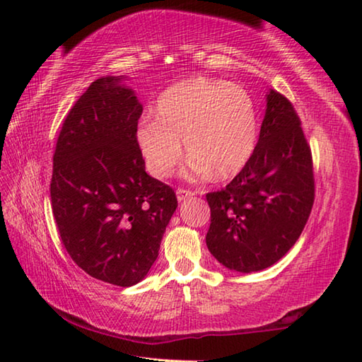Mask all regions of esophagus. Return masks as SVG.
<instances>
[{"label": "esophagus", "instance_id": "1", "mask_svg": "<svg viewBox=\"0 0 362 362\" xmlns=\"http://www.w3.org/2000/svg\"><path fill=\"white\" fill-rule=\"evenodd\" d=\"M175 194H177V199H179V203H182V201H185L188 198H193V196H194L193 192H189V189H183V188L177 189Z\"/></svg>", "mask_w": 362, "mask_h": 362}]
</instances>
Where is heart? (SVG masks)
<instances>
[{
  "mask_svg": "<svg viewBox=\"0 0 362 362\" xmlns=\"http://www.w3.org/2000/svg\"><path fill=\"white\" fill-rule=\"evenodd\" d=\"M259 122L254 100L241 86L223 79L189 78L158 97L155 119L142 118L136 144L150 173L164 179L183 155L182 139L194 175L240 173L252 158Z\"/></svg>",
  "mask_w": 362,
  "mask_h": 362,
  "instance_id": "b5f03b06",
  "label": "heart"
}]
</instances>
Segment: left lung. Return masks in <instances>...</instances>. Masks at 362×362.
I'll list each match as a JSON object with an SVG mask.
<instances>
[{"mask_svg":"<svg viewBox=\"0 0 362 362\" xmlns=\"http://www.w3.org/2000/svg\"><path fill=\"white\" fill-rule=\"evenodd\" d=\"M209 252L231 272L252 273L289 252L315 201L311 151L292 103L268 89L252 158L220 192L207 193Z\"/></svg>","mask_w":362,"mask_h":362,"instance_id":"8db88e82","label":"left lung"}]
</instances>
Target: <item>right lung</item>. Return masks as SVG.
<instances>
[{
	"label": "right lung",
	"mask_w": 362,
	"mask_h": 362,
	"mask_svg": "<svg viewBox=\"0 0 362 362\" xmlns=\"http://www.w3.org/2000/svg\"><path fill=\"white\" fill-rule=\"evenodd\" d=\"M126 79H95L73 105L51 180L66 252L89 276L121 287L146 276L177 209L174 189L145 173L136 144L144 107Z\"/></svg>",
	"instance_id": "right-lung-1"
}]
</instances>
